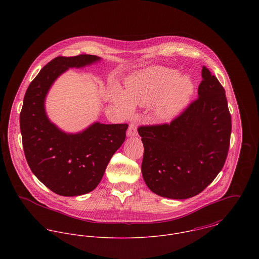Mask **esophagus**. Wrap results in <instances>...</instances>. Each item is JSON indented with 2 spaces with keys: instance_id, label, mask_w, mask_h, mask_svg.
Wrapping results in <instances>:
<instances>
[{
  "instance_id": "obj_1",
  "label": "esophagus",
  "mask_w": 259,
  "mask_h": 259,
  "mask_svg": "<svg viewBox=\"0 0 259 259\" xmlns=\"http://www.w3.org/2000/svg\"><path fill=\"white\" fill-rule=\"evenodd\" d=\"M126 135H127V137H135V136L138 135V126H137V124L135 122L130 124Z\"/></svg>"
}]
</instances>
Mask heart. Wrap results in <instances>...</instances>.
Here are the masks:
<instances>
[{"label":"heart","mask_w":259,"mask_h":259,"mask_svg":"<svg viewBox=\"0 0 259 259\" xmlns=\"http://www.w3.org/2000/svg\"><path fill=\"white\" fill-rule=\"evenodd\" d=\"M194 91L190 76L175 69L154 66L133 74L125 80L124 93L116 90L113 101L125 113H132L135 106H148L155 102L154 113L160 120H170L188 104Z\"/></svg>","instance_id":"1"}]
</instances>
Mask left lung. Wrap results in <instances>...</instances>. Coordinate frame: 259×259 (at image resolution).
I'll list each match as a JSON object with an SVG mask.
<instances>
[{
	"mask_svg": "<svg viewBox=\"0 0 259 259\" xmlns=\"http://www.w3.org/2000/svg\"><path fill=\"white\" fill-rule=\"evenodd\" d=\"M198 98L170 123L141 125L143 178L157 195L186 199L210 185L230 144L231 116L220 80L202 67Z\"/></svg>",
	"mask_w": 259,
	"mask_h": 259,
	"instance_id": "1",
	"label": "left lung"
}]
</instances>
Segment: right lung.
<instances>
[{
	"label": "right lung",
	"instance_id": "1",
	"mask_svg": "<svg viewBox=\"0 0 259 259\" xmlns=\"http://www.w3.org/2000/svg\"><path fill=\"white\" fill-rule=\"evenodd\" d=\"M100 60L94 55L55 58L32 80L24 98L20 127L26 159L37 180L63 196L94 190L125 139L127 123L95 122L81 133L66 134L45 111L46 96L60 74Z\"/></svg>",
	"mask_w": 259,
	"mask_h": 259
}]
</instances>
